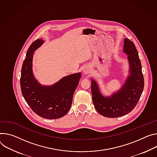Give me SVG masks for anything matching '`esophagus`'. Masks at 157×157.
Wrapping results in <instances>:
<instances>
[{"instance_id":"esophagus-1","label":"esophagus","mask_w":157,"mask_h":157,"mask_svg":"<svg viewBox=\"0 0 157 157\" xmlns=\"http://www.w3.org/2000/svg\"><path fill=\"white\" fill-rule=\"evenodd\" d=\"M91 66H86L83 69V73L84 75H88V74H89L91 72Z\"/></svg>"}]
</instances>
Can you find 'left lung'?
Masks as SVG:
<instances>
[{
	"mask_svg": "<svg viewBox=\"0 0 157 157\" xmlns=\"http://www.w3.org/2000/svg\"><path fill=\"white\" fill-rule=\"evenodd\" d=\"M123 51L128 55L129 75L121 88L109 96H104L96 81H91L93 102L96 110L103 117L118 118L131 112L137 105L144 88V78L138 53L133 42L124 39Z\"/></svg>",
	"mask_w": 157,
	"mask_h": 157,
	"instance_id": "left-lung-1",
	"label": "left lung"
}]
</instances>
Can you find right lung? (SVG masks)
Instances as JSON below:
<instances>
[{"label": "right lung", "instance_id": "1", "mask_svg": "<svg viewBox=\"0 0 157 157\" xmlns=\"http://www.w3.org/2000/svg\"><path fill=\"white\" fill-rule=\"evenodd\" d=\"M44 42L42 39H37L27 51L21 69V91L28 105L37 115L46 119L60 118L71 108L81 75L78 73L64 76L51 86L40 84L33 74V59L34 51Z\"/></svg>", "mask_w": 157, "mask_h": 157}]
</instances>
